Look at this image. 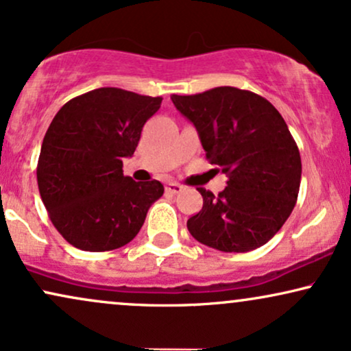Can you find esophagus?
Listing matches in <instances>:
<instances>
[{"mask_svg":"<svg viewBox=\"0 0 351 351\" xmlns=\"http://www.w3.org/2000/svg\"><path fill=\"white\" fill-rule=\"evenodd\" d=\"M166 192L171 193V195H176V193H180L182 192V185L176 184V182H171L166 185Z\"/></svg>","mask_w":351,"mask_h":351,"instance_id":"34e87169","label":"esophagus"}]
</instances>
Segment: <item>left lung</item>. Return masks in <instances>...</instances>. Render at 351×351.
Segmentation results:
<instances>
[{"label":"left lung","mask_w":351,"mask_h":351,"mask_svg":"<svg viewBox=\"0 0 351 351\" xmlns=\"http://www.w3.org/2000/svg\"><path fill=\"white\" fill-rule=\"evenodd\" d=\"M171 101L229 177L218 197L198 189L203 208L187 221L190 234L221 252L267 244L291 215L301 184L300 151L283 117L267 99L231 86Z\"/></svg>","instance_id":"8db88e82"}]
</instances>
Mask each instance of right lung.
Here are the masks:
<instances>
[{
  "label": "right lung",
  "mask_w": 351,
  "mask_h": 351,
  "mask_svg": "<svg viewBox=\"0 0 351 351\" xmlns=\"http://www.w3.org/2000/svg\"><path fill=\"white\" fill-rule=\"evenodd\" d=\"M161 101L99 88L71 99L51 120L38 158V192L53 226L71 245L89 252L122 247L162 197L159 180L135 182L122 169Z\"/></svg>",
  "instance_id": "obj_1"
}]
</instances>
